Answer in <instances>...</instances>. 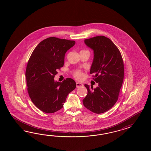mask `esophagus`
Returning a JSON list of instances; mask_svg holds the SVG:
<instances>
[{"label": "esophagus", "instance_id": "1", "mask_svg": "<svg viewBox=\"0 0 151 151\" xmlns=\"http://www.w3.org/2000/svg\"><path fill=\"white\" fill-rule=\"evenodd\" d=\"M83 85L82 84V83H80V82H76V87H80L83 86Z\"/></svg>", "mask_w": 151, "mask_h": 151}]
</instances>
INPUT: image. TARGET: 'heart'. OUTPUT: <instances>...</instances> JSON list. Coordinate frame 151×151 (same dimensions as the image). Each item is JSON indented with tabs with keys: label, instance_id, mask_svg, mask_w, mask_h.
I'll list each match as a JSON object with an SVG mask.
<instances>
[{
	"label": "heart",
	"instance_id": "b5f03b06",
	"mask_svg": "<svg viewBox=\"0 0 151 151\" xmlns=\"http://www.w3.org/2000/svg\"><path fill=\"white\" fill-rule=\"evenodd\" d=\"M74 76H75V78H77V79L81 80L83 77V74L81 71H77L74 73Z\"/></svg>",
	"mask_w": 151,
	"mask_h": 151
}]
</instances>
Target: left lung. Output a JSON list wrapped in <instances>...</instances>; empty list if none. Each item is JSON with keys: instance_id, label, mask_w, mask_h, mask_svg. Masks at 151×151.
Segmentation results:
<instances>
[{"instance_id": "8db88e82", "label": "left lung", "mask_w": 151, "mask_h": 151, "mask_svg": "<svg viewBox=\"0 0 151 151\" xmlns=\"http://www.w3.org/2000/svg\"><path fill=\"white\" fill-rule=\"evenodd\" d=\"M93 51V59L90 73L98 86L93 88L85 84L87 95L83 104L95 114L104 113L111 109L118 100L124 78V62L119 49L104 36L84 40Z\"/></svg>"}]
</instances>
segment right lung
<instances>
[{
	"mask_svg": "<svg viewBox=\"0 0 151 151\" xmlns=\"http://www.w3.org/2000/svg\"><path fill=\"white\" fill-rule=\"evenodd\" d=\"M75 41L50 37L41 41L33 51L27 63L25 76L27 92L33 104L45 113H54L63 108L76 82L67 78L57 82V70L64 66L66 51Z\"/></svg>",
	"mask_w": 151,
	"mask_h": 151,
	"instance_id": "add662e5",
	"label": "right lung"
}]
</instances>
